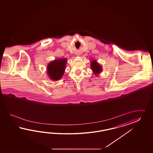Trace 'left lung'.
<instances>
[{"instance_id":"8db88e82","label":"left lung","mask_w":153,"mask_h":153,"mask_svg":"<svg viewBox=\"0 0 153 153\" xmlns=\"http://www.w3.org/2000/svg\"><path fill=\"white\" fill-rule=\"evenodd\" d=\"M90 66L91 70L93 71V74H95L96 76H98L102 72V68L101 65H100L97 62V60H91Z\"/></svg>"}]
</instances>
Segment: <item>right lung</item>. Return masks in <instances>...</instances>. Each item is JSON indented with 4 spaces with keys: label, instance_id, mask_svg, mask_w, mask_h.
<instances>
[{
    "label": "right lung",
    "instance_id": "1",
    "mask_svg": "<svg viewBox=\"0 0 153 153\" xmlns=\"http://www.w3.org/2000/svg\"><path fill=\"white\" fill-rule=\"evenodd\" d=\"M67 59H56L51 61L46 67L47 74L52 81H58L62 79L65 73Z\"/></svg>",
    "mask_w": 153,
    "mask_h": 153
}]
</instances>
